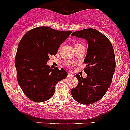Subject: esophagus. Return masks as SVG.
<instances>
[{
  "instance_id": "34e87169",
  "label": "esophagus",
  "mask_w": 130,
  "mask_h": 130,
  "mask_svg": "<svg viewBox=\"0 0 130 130\" xmlns=\"http://www.w3.org/2000/svg\"><path fill=\"white\" fill-rule=\"evenodd\" d=\"M73 77V75L72 74V73H68L67 77H69V78H71V77Z\"/></svg>"
}]
</instances>
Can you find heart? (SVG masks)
Masks as SVG:
<instances>
[{"mask_svg":"<svg viewBox=\"0 0 130 130\" xmlns=\"http://www.w3.org/2000/svg\"><path fill=\"white\" fill-rule=\"evenodd\" d=\"M76 44H75V45H76Z\"/></svg>","mask_w":130,"mask_h":130,"instance_id":"1","label":"heart"}]
</instances>
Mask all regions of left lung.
I'll use <instances>...</instances> for the list:
<instances>
[{"label": "left lung", "instance_id": "left-lung-1", "mask_svg": "<svg viewBox=\"0 0 130 130\" xmlns=\"http://www.w3.org/2000/svg\"><path fill=\"white\" fill-rule=\"evenodd\" d=\"M72 36L85 39L88 48L84 63L86 78L77 74L78 84L71 90L75 100L80 104H90L103 98L111 86L116 68L115 52L110 41L95 29L75 31Z\"/></svg>", "mask_w": 130, "mask_h": 130}]
</instances>
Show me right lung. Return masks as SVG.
<instances>
[{
	"instance_id": "right-lung-1",
	"label": "right lung",
	"mask_w": 130,
	"mask_h": 130,
	"mask_svg": "<svg viewBox=\"0 0 130 130\" xmlns=\"http://www.w3.org/2000/svg\"><path fill=\"white\" fill-rule=\"evenodd\" d=\"M71 32L41 26L29 31L21 40L15 58L17 78L23 92L32 101L50 99L57 82L67 77L63 69H52L47 62Z\"/></svg>"
}]
</instances>
